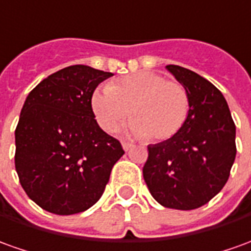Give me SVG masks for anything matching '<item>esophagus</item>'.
I'll list each match as a JSON object with an SVG mask.
<instances>
[{"label": "esophagus", "instance_id": "34e87169", "mask_svg": "<svg viewBox=\"0 0 251 251\" xmlns=\"http://www.w3.org/2000/svg\"><path fill=\"white\" fill-rule=\"evenodd\" d=\"M132 147H133V144H130V143H126V141H124V143H122V148H124L125 151H129V150H130Z\"/></svg>", "mask_w": 251, "mask_h": 251}]
</instances>
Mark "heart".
Here are the masks:
<instances>
[{"instance_id": "b5f03b06", "label": "heart", "mask_w": 251, "mask_h": 251, "mask_svg": "<svg viewBox=\"0 0 251 251\" xmlns=\"http://www.w3.org/2000/svg\"><path fill=\"white\" fill-rule=\"evenodd\" d=\"M92 110L107 133L127 118L136 137L168 140L181 129L190 114V96L183 85L155 73H137L96 90Z\"/></svg>"}]
</instances>
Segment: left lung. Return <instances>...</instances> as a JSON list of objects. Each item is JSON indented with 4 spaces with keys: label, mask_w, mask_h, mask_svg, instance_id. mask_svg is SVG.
<instances>
[{
    "label": "left lung",
    "mask_w": 251,
    "mask_h": 251,
    "mask_svg": "<svg viewBox=\"0 0 251 251\" xmlns=\"http://www.w3.org/2000/svg\"><path fill=\"white\" fill-rule=\"evenodd\" d=\"M166 70L190 96V114L173 137L148 146L144 181L165 207L192 210L214 198L229 177L236 127L226 100L214 85L188 68Z\"/></svg>",
    "instance_id": "left-lung-1"
}]
</instances>
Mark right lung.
Here are the masks:
<instances>
[{
    "instance_id": "add662e5",
    "label": "right lung",
    "mask_w": 251,
    "mask_h": 251,
    "mask_svg": "<svg viewBox=\"0 0 251 251\" xmlns=\"http://www.w3.org/2000/svg\"><path fill=\"white\" fill-rule=\"evenodd\" d=\"M112 75L70 66L42 79L25 99L15 130V166L25 194L44 210L60 216L88 210L125 154L92 110L97 85Z\"/></svg>"
}]
</instances>
